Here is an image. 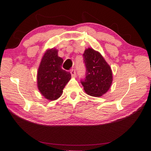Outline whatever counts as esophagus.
<instances>
[{
    "mask_svg": "<svg viewBox=\"0 0 151 151\" xmlns=\"http://www.w3.org/2000/svg\"><path fill=\"white\" fill-rule=\"evenodd\" d=\"M70 74H71V76H72L73 77H76V71L75 69H72L70 70Z\"/></svg>",
    "mask_w": 151,
    "mask_h": 151,
    "instance_id": "1",
    "label": "esophagus"
}]
</instances>
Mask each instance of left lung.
<instances>
[{
  "mask_svg": "<svg viewBox=\"0 0 151 151\" xmlns=\"http://www.w3.org/2000/svg\"><path fill=\"white\" fill-rule=\"evenodd\" d=\"M86 72L85 80L81 81L84 90L88 95L100 97L111 88L112 73L110 65L100 52L88 48L83 54Z\"/></svg>",
  "mask_w": 151,
  "mask_h": 151,
  "instance_id": "obj_1",
  "label": "left lung"
}]
</instances>
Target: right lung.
Listing matches in <instances>:
<instances>
[{"label":"right lung","instance_id":"1","mask_svg":"<svg viewBox=\"0 0 151 151\" xmlns=\"http://www.w3.org/2000/svg\"><path fill=\"white\" fill-rule=\"evenodd\" d=\"M63 63L57 48H49L45 51L38 68V89L50 101L62 95L64 88L71 78L70 73L62 68Z\"/></svg>","mask_w":151,"mask_h":151}]
</instances>
